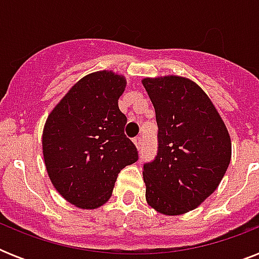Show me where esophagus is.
<instances>
[{
	"label": "esophagus",
	"mask_w": 259,
	"mask_h": 259,
	"mask_svg": "<svg viewBox=\"0 0 259 259\" xmlns=\"http://www.w3.org/2000/svg\"><path fill=\"white\" fill-rule=\"evenodd\" d=\"M133 142H134V145L137 146L138 149H141V145H142V137H140V136H138V137L133 138Z\"/></svg>",
	"instance_id": "1"
}]
</instances>
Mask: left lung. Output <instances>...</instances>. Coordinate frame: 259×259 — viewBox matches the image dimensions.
Returning a JSON list of instances; mask_svg holds the SVG:
<instances>
[{"label":"left lung","instance_id":"left-lung-1","mask_svg":"<svg viewBox=\"0 0 259 259\" xmlns=\"http://www.w3.org/2000/svg\"><path fill=\"white\" fill-rule=\"evenodd\" d=\"M153 103L158 148L144 164L146 201L164 215L196 208L225 176L231 140L225 122L196 83L181 76L142 80Z\"/></svg>","mask_w":259,"mask_h":259}]
</instances>
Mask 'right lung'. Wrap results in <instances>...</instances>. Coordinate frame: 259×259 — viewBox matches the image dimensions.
Instances as JSON below:
<instances>
[{
  "mask_svg": "<svg viewBox=\"0 0 259 259\" xmlns=\"http://www.w3.org/2000/svg\"><path fill=\"white\" fill-rule=\"evenodd\" d=\"M126 79L111 71L82 78L47 118L42 154L52 184L79 208L109 200L118 173L138 160L125 136L127 118L118 107Z\"/></svg>",
  "mask_w": 259,
  "mask_h": 259,
  "instance_id": "1",
  "label": "right lung"
}]
</instances>
